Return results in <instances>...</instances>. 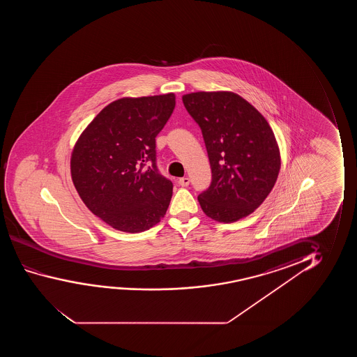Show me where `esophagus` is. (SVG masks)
I'll list each match as a JSON object with an SVG mask.
<instances>
[{
  "label": "esophagus",
  "instance_id": "34e87169",
  "mask_svg": "<svg viewBox=\"0 0 357 357\" xmlns=\"http://www.w3.org/2000/svg\"><path fill=\"white\" fill-rule=\"evenodd\" d=\"M189 183H190V179H189L188 176H183V178L179 179V185L188 186L189 185Z\"/></svg>",
  "mask_w": 357,
  "mask_h": 357
}]
</instances>
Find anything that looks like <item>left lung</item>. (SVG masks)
I'll use <instances>...</instances> for the list:
<instances>
[{
  "instance_id": "left-lung-1",
  "label": "left lung",
  "mask_w": 357,
  "mask_h": 357,
  "mask_svg": "<svg viewBox=\"0 0 357 357\" xmlns=\"http://www.w3.org/2000/svg\"><path fill=\"white\" fill-rule=\"evenodd\" d=\"M201 128L212 181L197 200L212 220L233 223L259 207L278 178L280 152L266 118L238 93L199 91L183 96Z\"/></svg>"
}]
</instances>
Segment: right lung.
<instances>
[{
    "mask_svg": "<svg viewBox=\"0 0 357 357\" xmlns=\"http://www.w3.org/2000/svg\"><path fill=\"white\" fill-rule=\"evenodd\" d=\"M174 107L173 93L119 98L74 145V186L89 210L114 229L140 233L166 215L173 184L157 169L156 137Z\"/></svg>",
    "mask_w": 357,
    "mask_h": 357,
    "instance_id": "1",
    "label": "right lung"
}]
</instances>
